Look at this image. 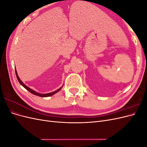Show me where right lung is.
Returning <instances> with one entry per match:
<instances>
[{
	"mask_svg": "<svg viewBox=\"0 0 147 147\" xmlns=\"http://www.w3.org/2000/svg\"><path fill=\"white\" fill-rule=\"evenodd\" d=\"M15 73H16V78H17V79H18V82H19V83L21 84L22 86H23L25 89H26V90H27L28 91H29L30 93H32V94H34V95H35V96H40V97H49V96H52V95H54L55 93H56V92H57L58 91H59L61 90V88H63V86L62 87H61L59 89H57V90H56L55 91H53V92H50V93H47V94H40V93H39V92H36V91H34L33 90H32V89H30V88H29L28 86H27L26 85H25V84H24V83L22 82L21 80H20V78H19V77H18V73H17V71H16V69H15Z\"/></svg>",
	"mask_w": 147,
	"mask_h": 147,
	"instance_id": "right-lung-1",
	"label": "right lung"
}]
</instances>
